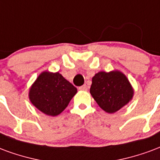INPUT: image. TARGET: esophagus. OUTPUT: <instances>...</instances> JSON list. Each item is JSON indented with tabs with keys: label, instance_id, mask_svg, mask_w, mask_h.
<instances>
[{
	"label": "esophagus",
	"instance_id": "34e87169",
	"mask_svg": "<svg viewBox=\"0 0 160 160\" xmlns=\"http://www.w3.org/2000/svg\"><path fill=\"white\" fill-rule=\"evenodd\" d=\"M79 89H80V91H87L88 87H87V86H86V85H83L82 86H80Z\"/></svg>",
	"mask_w": 160,
	"mask_h": 160
}]
</instances>
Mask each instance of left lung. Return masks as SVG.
I'll return each mask as SVG.
<instances>
[{"label": "left lung", "mask_w": 160, "mask_h": 160, "mask_svg": "<svg viewBox=\"0 0 160 160\" xmlns=\"http://www.w3.org/2000/svg\"><path fill=\"white\" fill-rule=\"evenodd\" d=\"M90 92L102 109L113 113L131 101L134 91L125 74L115 70L96 74Z\"/></svg>", "instance_id": "1"}]
</instances>
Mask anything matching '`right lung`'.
<instances>
[{
	"label": "right lung",
	"instance_id": "obj_1",
	"mask_svg": "<svg viewBox=\"0 0 160 160\" xmlns=\"http://www.w3.org/2000/svg\"><path fill=\"white\" fill-rule=\"evenodd\" d=\"M76 92V87L58 72L45 71L31 86L29 97L32 104L42 113L57 116L67 108Z\"/></svg>",
	"mask_w": 160,
	"mask_h": 160
}]
</instances>
